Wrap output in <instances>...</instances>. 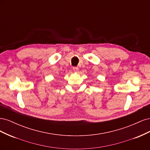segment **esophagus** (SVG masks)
<instances>
[{
	"mask_svg": "<svg viewBox=\"0 0 150 150\" xmlns=\"http://www.w3.org/2000/svg\"><path fill=\"white\" fill-rule=\"evenodd\" d=\"M73 71H74V72H78L79 71V69H78V67H73Z\"/></svg>",
	"mask_w": 150,
	"mask_h": 150,
	"instance_id": "esophagus-1",
	"label": "esophagus"
}]
</instances>
